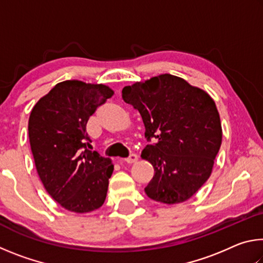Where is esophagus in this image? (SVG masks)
<instances>
[{
    "label": "esophagus",
    "instance_id": "34e87169",
    "mask_svg": "<svg viewBox=\"0 0 263 263\" xmlns=\"http://www.w3.org/2000/svg\"><path fill=\"white\" fill-rule=\"evenodd\" d=\"M137 160H138V155L135 154V153H132V154L128 155V157L125 159V161L127 163H133V162H136Z\"/></svg>",
    "mask_w": 263,
    "mask_h": 263
}]
</instances>
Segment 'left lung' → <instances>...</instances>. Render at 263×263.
<instances>
[{"label":"left lung","mask_w":263,"mask_h":263,"mask_svg":"<svg viewBox=\"0 0 263 263\" xmlns=\"http://www.w3.org/2000/svg\"><path fill=\"white\" fill-rule=\"evenodd\" d=\"M122 97L139 111L147 141L155 140L141 153L155 172L146 195L164 204L189 199L210 177L221 145L215 102L171 74L124 87Z\"/></svg>","instance_id":"1"}]
</instances>
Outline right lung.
I'll list each match as a JSON object with an SVG mask.
<instances>
[{
	"instance_id": "obj_1",
	"label": "right lung",
	"mask_w": 263,
	"mask_h": 263,
	"mask_svg": "<svg viewBox=\"0 0 263 263\" xmlns=\"http://www.w3.org/2000/svg\"><path fill=\"white\" fill-rule=\"evenodd\" d=\"M112 95L104 84L68 80L31 111L29 139L38 175L52 198L68 211L90 212L105 201L114 164L89 149L87 123Z\"/></svg>"
}]
</instances>
